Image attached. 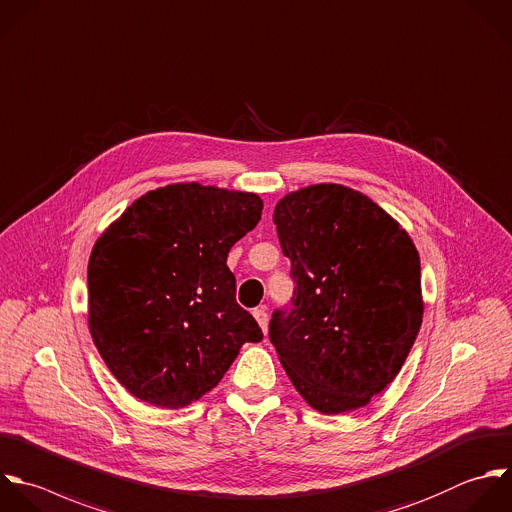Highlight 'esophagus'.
I'll list each match as a JSON object with an SVG mask.
<instances>
[{
    "instance_id": "esophagus-1",
    "label": "esophagus",
    "mask_w": 512,
    "mask_h": 512,
    "mask_svg": "<svg viewBox=\"0 0 512 512\" xmlns=\"http://www.w3.org/2000/svg\"><path fill=\"white\" fill-rule=\"evenodd\" d=\"M253 317L257 319V323H259L261 331H263V333H267V325H269V315H267L265 307H259V309H255V311H253Z\"/></svg>"
}]
</instances>
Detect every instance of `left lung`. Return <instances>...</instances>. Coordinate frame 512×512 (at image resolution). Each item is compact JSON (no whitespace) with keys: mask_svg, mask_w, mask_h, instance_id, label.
<instances>
[{"mask_svg":"<svg viewBox=\"0 0 512 512\" xmlns=\"http://www.w3.org/2000/svg\"><path fill=\"white\" fill-rule=\"evenodd\" d=\"M295 281L269 339L299 395L325 415L365 407L399 375L423 323L409 233L367 195L321 183L273 213Z\"/></svg>","mask_w":512,"mask_h":512,"instance_id":"obj_1","label":"left lung"}]
</instances>
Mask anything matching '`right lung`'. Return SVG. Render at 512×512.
Here are the masks:
<instances>
[{"label": "right lung", "instance_id": "right-lung-1", "mask_svg": "<svg viewBox=\"0 0 512 512\" xmlns=\"http://www.w3.org/2000/svg\"><path fill=\"white\" fill-rule=\"evenodd\" d=\"M255 193L175 183L139 197L97 239L89 331L137 399L185 407L211 391L263 331L235 301L229 249L261 219Z\"/></svg>", "mask_w": 512, "mask_h": 512}]
</instances>
